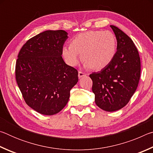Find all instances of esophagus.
<instances>
[{"label":"esophagus","instance_id":"obj_1","mask_svg":"<svg viewBox=\"0 0 153 153\" xmlns=\"http://www.w3.org/2000/svg\"><path fill=\"white\" fill-rule=\"evenodd\" d=\"M85 76H86V74H84V72H82V71H79L78 72V77H79V78H81V77H84Z\"/></svg>","mask_w":153,"mask_h":153}]
</instances>
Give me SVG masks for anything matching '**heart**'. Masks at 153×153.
Segmentation results:
<instances>
[{
	"instance_id": "heart-1",
	"label": "heart",
	"mask_w": 153,
	"mask_h": 153,
	"mask_svg": "<svg viewBox=\"0 0 153 153\" xmlns=\"http://www.w3.org/2000/svg\"><path fill=\"white\" fill-rule=\"evenodd\" d=\"M117 48V39L112 32L92 30L74 36L70 41V46H63L61 53L69 66L77 65L82 53L85 67L98 71L113 61Z\"/></svg>"
}]
</instances>
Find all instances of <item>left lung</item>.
I'll return each instance as SVG.
<instances>
[{
    "label": "left lung",
    "instance_id": "obj_1",
    "mask_svg": "<svg viewBox=\"0 0 153 153\" xmlns=\"http://www.w3.org/2000/svg\"><path fill=\"white\" fill-rule=\"evenodd\" d=\"M117 42L113 61L101 71L92 73V92L101 109L112 112L128 104L138 87L140 59L132 40L115 25H110Z\"/></svg>",
    "mask_w": 153,
    "mask_h": 153
}]
</instances>
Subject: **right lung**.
<instances>
[{
  "mask_svg": "<svg viewBox=\"0 0 153 153\" xmlns=\"http://www.w3.org/2000/svg\"><path fill=\"white\" fill-rule=\"evenodd\" d=\"M67 34L64 30L45 31L28 40L18 55V86L26 104L42 115L60 112L78 82V72L61 56Z\"/></svg>",
  "mask_w": 153,
  "mask_h": 153,
  "instance_id": "obj_1",
  "label": "right lung"
}]
</instances>
